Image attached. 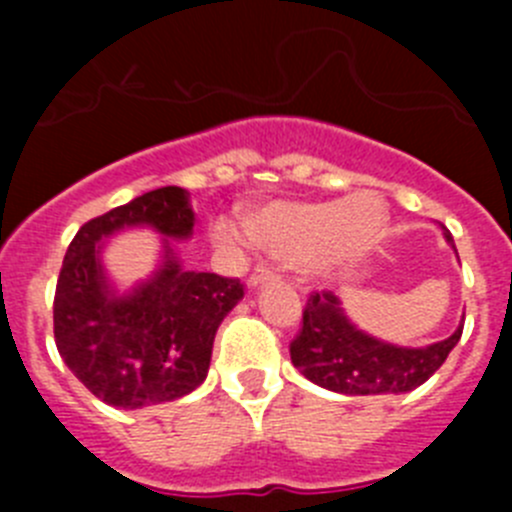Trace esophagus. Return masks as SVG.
<instances>
[{"label":"esophagus","mask_w":512,"mask_h":512,"mask_svg":"<svg viewBox=\"0 0 512 512\" xmlns=\"http://www.w3.org/2000/svg\"><path fill=\"white\" fill-rule=\"evenodd\" d=\"M277 277V269L269 264H259L256 269L251 271V277H248V287H259V284L269 282V279Z\"/></svg>","instance_id":"1"}]
</instances>
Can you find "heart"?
Here are the masks:
<instances>
[{"label": "heart", "mask_w": 512, "mask_h": 512, "mask_svg": "<svg viewBox=\"0 0 512 512\" xmlns=\"http://www.w3.org/2000/svg\"><path fill=\"white\" fill-rule=\"evenodd\" d=\"M387 220L377 192H356L346 200L271 202L248 217V230L282 259L305 261L318 277H338L377 248ZM215 235L238 241V230L228 223L217 225Z\"/></svg>", "instance_id": "obj_1"}]
</instances>
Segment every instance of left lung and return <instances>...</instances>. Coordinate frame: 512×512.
<instances>
[{
    "label": "left lung",
    "instance_id": "8db88e82",
    "mask_svg": "<svg viewBox=\"0 0 512 512\" xmlns=\"http://www.w3.org/2000/svg\"><path fill=\"white\" fill-rule=\"evenodd\" d=\"M454 248V238L443 228ZM464 323L443 341L423 348L395 346L356 328L333 292H312L302 312V328L289 343L292 364L310 382L341 395H400L431 379L459 343Z\"/></svg>",
    "mask_w": 512,
    "mask_h": 512
}]
</instances>
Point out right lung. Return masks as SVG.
<instances>
[{
  "mask_svg": "<svg viewBox=\"0 0 512 512\" xmlns=\"http://www.w3.org/2000/svg\"><path fill=\"white\" fill-rule=\"evenodd\" d=\"M140 224L165 235V259L151 280L117 296L103 274L101 241ZM192 228L187 189L161 187L81 225L66 251L53 300L58 354L112 408H146L197 390L217 328L241 302L238 279L182 269L169 238L184 241Z\"/></svg>",
  "mask_w": 512,
  "mask_h": 512,
  "instance_id": "add662e5",
  "label": "right lung"
}]
</instances>
